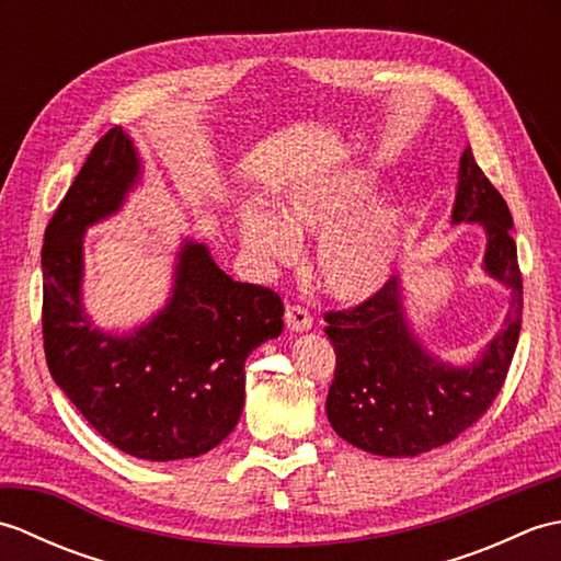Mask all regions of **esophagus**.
<instances>
[{
	"instance_id": "34e87169",
	"label": "esophagus",
	"mask_w": 561,
	"mask_h": 561,
	"mask_svg": "<svg viewBox=\"0 0 561 561\" xmlns=\"http://www.w3.org/2000/svg\"><path fill=\"white\" fill-rule=\"evenodd\" d=\"M284 323L291 332H306L313 325L311 313L306 311L304 306H287V313H284Z\"/></svg>"
}]
</instances>
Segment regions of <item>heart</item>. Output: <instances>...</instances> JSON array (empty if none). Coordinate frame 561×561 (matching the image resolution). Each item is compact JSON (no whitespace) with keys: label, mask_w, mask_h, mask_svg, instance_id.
Returning a JSON list of instances; mask_svg holds the SVG:
<instances>
[{"label":"heart","mask_w":561,"mask_h":561,"mask_svg":"<svg viewBox=\"0 0 561 561\" xmlns=\"http://www.w3.org/2000/svg\"><path fill=\"white\" fill-rule=\"evenodd\" d=\"M380 183L362 165L304 175L279 195V213L245 207L243 243L267 262H291L299 253L296 236H323L316 272L323 289L340 301H366L396 274L408 217L396 205H375Z\"/></svg>","instance_id":"b5f03b06"}]
</instances>
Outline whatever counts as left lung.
Listing matches in <instances>:
<instances>
[{"label": "left lung", "mask_w": 561, "mask_h": 561, "mask_svg": "<svg viewBox=\"0 0 561 561\" xmlns=\"http://www.w3.org/2000/svg\"><path fill=\"white\" fill-rule=\"evenodd\" d=\"M450 221L482 224V267L511 294L504 330L480 359L450 366L424 350L404 313L400 277L359 306L325 313V335L337 356L328 420L337 436L374 456L414 458L450 444L490 410L514 359L523 316L514 219L470 147L460 157Z\"/></svg>", "instance_id": "left-lung-1"}]
</instances>
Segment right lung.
<instances>
[{"instance_id":"right-lung-1","label":"right lung","mask_w":561,"mask_h":561,"mask_svg":"<svg viewBox=\"0 0 561 561\" xmlns=\"http://www.w3.org/2000/svg\"><path fill=\"white\" fill-rule=\"evenodd\" d=\"M141 161L123 127L91 149L43 243V344L55 383L96 432L141 460L197 458L233 432L245 359L279 337L284 304L233 282L205 243L178 250L171 299L125 335L93 328L81 304L83 233L123 207Z\"/></svg>"}]
</instances>
